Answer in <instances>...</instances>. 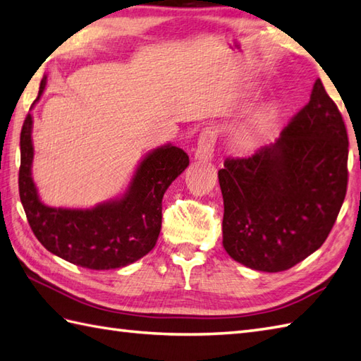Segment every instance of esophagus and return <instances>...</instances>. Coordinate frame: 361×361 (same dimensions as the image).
<instances>
[{
	"instance_id": "obj_1",
	"label": "esophagus",
	"mask_w": 361,
	"mask_h": 361,
	"mask_svg": "<svg viewBox=\"0 0 361 361\" xmlns=\"http://www.w3.org/2000/svg\"><path fill=\"white\" fill-rule=\"evenodd\" d=\"M217 135L212 130H206L202 133L200 140H198L197 149H195V158L203 163H208L214 157V145H216Z\"/></svg>"
}]
</instances>
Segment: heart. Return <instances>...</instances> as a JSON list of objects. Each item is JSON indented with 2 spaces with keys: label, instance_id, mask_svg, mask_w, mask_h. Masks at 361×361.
Segmentation results:
<instances>
[{
  "label": "heart",
  "instance_id": "b5f03b06",
  "mask_svg": "<svg viewBox=\"0 0 361 361\" xmlns=\"http://www.w3.org/2000/svg\"><path fill=\"white\" fill-rule=\"evenodd\" d=\"M273 114H274V110H268L267 113H264L262 116H260V119L256 122V126L252 127V128H250V130H245V132L242 133V136H240V142L243 144V145H250L251 142H252V137H255V135H256V132L259 128H262L264 126H265V122L267 121H270L271 118H273Z\"/></svg>",
  "mask_w": 361,
  "mask_h": 361
}]
</instances>
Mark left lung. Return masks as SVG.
I'll use <instances>...</instances> for the list:
<instances>
[{"instance_id":"1","label":"left lung","mask_w":361,"mask_h":361,"mask_svg":"<svg viewBox=\"0 0 361 361\" xmlns=\"http://www.w3.org/2000/svg\"><path fill=\"white\" fill-rule=\"evenodd\" d=\"M348 132L319 79L281 136L248 158H226L224 247L252 270H288L327 239L348 189Z\"/></svg>"}]
</instances>
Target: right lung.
Listing matches in <instances>:
<instances>
[{
	"instance_id": "right-lung-1",
	"label": "right lung",
	"mask_w": 361,
	"mask_h": 361,
	"mask_svg": "<svg viewBox=\"0 0 361 361\" xmlns=\"http://www.w3.org/2000/svg\"><path fill=\"white\" fill-rule=\"evenodd\" d=\"M44 87L46 78L40 83L35 102ZM20 149V198L38 242L52 255L90 270L126 267L152 251L161 231L163 195L189 166L185 150L172 144L161 145L144 157L121 197L91 209L51 208L40 200L32 180L30 113L21 128Z\"/></svg>"
}]
</instances>
